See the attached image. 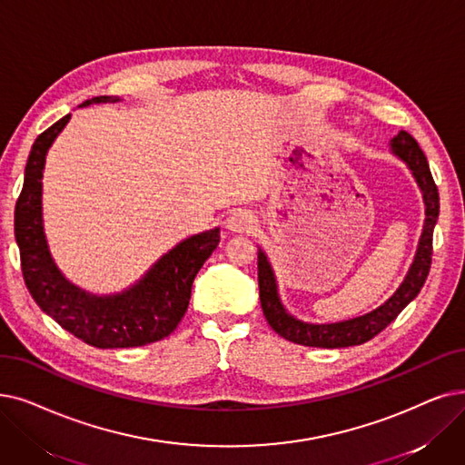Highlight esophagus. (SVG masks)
<instances>
[{
  "label": "esophagus",
  "instance_id": "obj_1",
  "mask_svg": "<svg viewBox=\"0 0 465 465\" xmlns=\"http://www.w3.org/2000/svg\"><path fill=\"white\" fill-rule=\"evenodd\" d=\"M254 222H256V218H254V214H252L251 211L239 209V211H233V213L228 216L226 224H228V230H230V232L245 233V232H251V230H252Z\"/></svg>",
  "mask_w": 465,
  "mask_h": 465
}]
</instances>
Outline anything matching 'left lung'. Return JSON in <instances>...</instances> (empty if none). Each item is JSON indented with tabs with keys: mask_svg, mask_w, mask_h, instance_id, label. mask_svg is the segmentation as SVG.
Returning <instances> with one entry per match:
<instances>
[{
	"mask_svg": "<svg viewBox=\"0 0 465 465\" xmlns=\"http://www.w3.org/2000/svg\"><path fill=\"white\" fill-rule=\"evenodd\" d=\"M390 146L393 155L405 161V165L411 169L416 184L421 190L423 205H426V220H423L420 243L405 281L401 282L391 298H388L380 308L365 315L340 322H325V325L304 322L291 315L285 306L281 304L270 260L264 251L258 249V287L262 312H264L270 327L285 340L302 346L327 350L365 344V341L372 340L378 332L386 329L391 321H395V317L411 304L421 291L423 282H426L431 268L433 228L439 218V192L433 183L426 155H423L418 143L407 131H399V134L391 138Z\"/></svg>",
	"mask_w": 465,
	"mask_h": 465,
	"instance_id": "obj_1",
	"label": "left lung"
}]
</instances>
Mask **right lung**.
Segmentation results:
<instances>
[{
    "mask_svg": "<svg viewBox=\"0 0 465 465\" xmlns=\"http://www.w3.org/2000/svg\"><path fill=\"white\" fill-rule=\"evenodd\" d=\"M94 96L79 106L117 103ZM70 114L35 138L15 207V237L25 282L35 304L85 344L114 350L138 348L169 336L183 321L197 272L220 241V228L192 235L161 256L124 292L98 296L75 287L54 264L44 232L42 192L45 155Z\"/></svg>",
    "mask_w": 465,
    "mask_h": 465,
    "instance_id": "right-lung-1",
    "label": "right lung"
}]
</instances>
